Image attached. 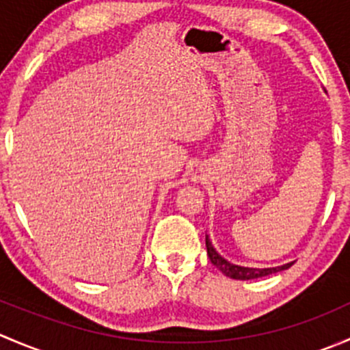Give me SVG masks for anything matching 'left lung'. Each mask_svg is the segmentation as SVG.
<instances>
[{
	"mask_svg": "<svg viewBox=\"0 0 350 350\" xmlns=\"http://www.w3.org/2000/svg\"><path fill=\"white\" fill-rule=\"evenodd\" d=\"M206 252H208V257H210L211 264H213V266H217V269H220L227 278H232V280H241V281L257 280V278L269 276V274L280 273V271L288 269V267H291L293 264H295V260H293V262L283 264V266H276V267L237 266V264L230 262V260H227L225 257H221L220 254H218V250L215 249L213 243H211L208 235H206Z\"/></svg>",
	"mask_w": 350,
	"mask_h": 350,
	"instance_id": "left-lung-1",
	"label": "left lung"
}]
</instances>
